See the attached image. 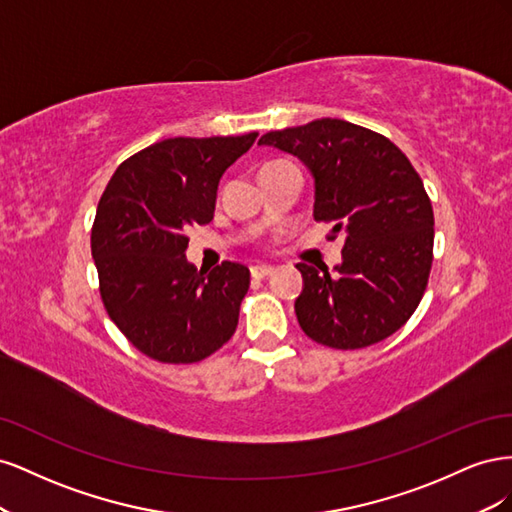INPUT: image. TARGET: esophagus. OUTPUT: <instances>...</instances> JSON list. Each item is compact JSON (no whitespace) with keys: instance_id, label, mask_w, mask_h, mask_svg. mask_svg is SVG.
Returning a JSON list of instances; mask_svg holds the SVG:
<instances>
[{"instance_id":"1","label":"esophagus","mask_w":512,"mask_h":512,"mask_svg":"<svg viewBox=\"0 0 512 512\" xmlns=\"http://www.w3.org/2000/svg\"><path fill=\"white\" fill-rule=\"evenodd\" d=\"M275 269L271 265H254L252 267V277H256V280H262V277H269Z\"/></svg>"}]
</instances>
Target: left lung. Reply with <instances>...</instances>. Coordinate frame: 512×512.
I'll use <instances>...</instances> for the list:
<instances>
[{
  "label": "left lung",
  "instance_id": "8db88e82",
  "mask_svg": "<svg viewBox=\"0 0 512 512\" xmlns=\"http://www.w3.org/2000/svg\"><path fill=\"white\" fill-rule=\"evenodd\" d=\"M258 145L297 156L314 177V220L344 235L342 265L299 262L294 312L314 342L356 350L404 327L433 260V209L410 160L389 138L344 119L267 132Z\"/></svg>",
  "mask_w": 512,
  "mask_h": 512
}]
</instances>
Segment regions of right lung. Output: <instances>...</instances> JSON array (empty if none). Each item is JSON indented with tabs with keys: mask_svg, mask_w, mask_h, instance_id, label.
<instances>
[{
	"mask_svg": "<svg viewBox=\"0 0 512 512\" xmlns=\"http://www.w3.org/2000/svg\"><path fill=\"white\" fill-rule=\"evenodd\" d=\"M256 136L166 138L123 162L100 198L91 228L100 297L153 361L198 363L237 329L250 269L224 260L209 275L196 271L185 230L213 220L222 175Z\"/></svg>",
	"mask_w": 512,
	"mask_h": 512,
	"instance_id": "right-lung-1",
	"label": "right lung"
}]
</instances>
